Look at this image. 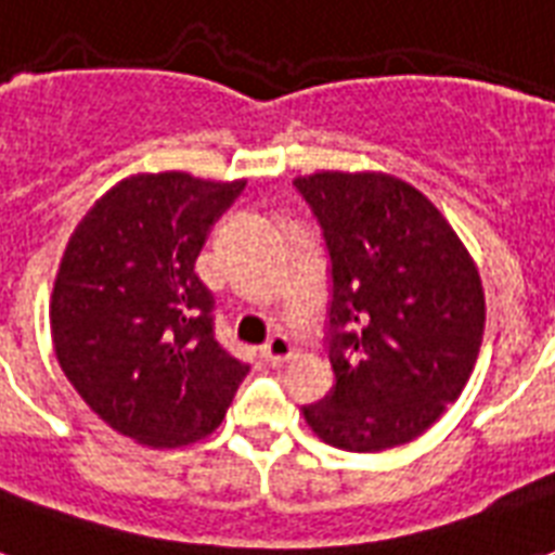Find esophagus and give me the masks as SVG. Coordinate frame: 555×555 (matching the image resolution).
I'll use <instances>...</instances> for the list:
<instances>
[{"label":"esophagus","mask_w":555,"mask_h":555,"mask_svg":"<svg viewBox=\"0 0 555 555\" xmlns=\"http://www.w3.org/2000/svg\"><path fill=\"white\" fill-rule=\"evenodd\" d=\"M261 357H264V363L282 365L294 357V346H291V339H287L285 334H273V337L264 343V348H261Z\"/></svg>","instance_id":"obj_1"}]
</instances>
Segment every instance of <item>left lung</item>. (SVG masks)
<instances>
[{"label":"left lung","mask_w":555,"mask_h":555,"mask_svg":"<svg viewBox=\"0 0 555 555\" xmlns=\"http://www.w3.org/2000/svg\"><path fill=\"white\" fill-rule=\"evenodd\" d=\"M331 256V397L305 405L313 435L348 452L421 438L455 403L481 351L473 256L421 190L386 172L294 178Z\"/></svg>","instance_id":"left-lung-1"}]
</instances>
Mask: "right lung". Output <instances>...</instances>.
<instances>
[{
  "label": "right lung",
  "instance_id": "right-lung-1",
  "mask_svg": "<svg viewBox=\"0 0 555 555\" xmlns=\"http://www.w3.org/2000/svg\"><path fill=\"white\" fill-rule=\"evenodd\" d=\"M244 181L138 172L74 227L51 294L65 377L112 429L152 449L207 438L250 365L218 346L195 259Z\"/></svg>",
  "mask_w": 555,
  "mask_h": 555
}]
</instances>
